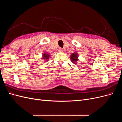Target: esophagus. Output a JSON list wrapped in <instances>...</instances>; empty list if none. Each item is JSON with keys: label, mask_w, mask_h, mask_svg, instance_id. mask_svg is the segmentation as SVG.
I'll return each instance as SVG.
<instances>
[{"label": "esophagus", "mask_w": 122, "mask_h": 122, "mask_svg": "<svg viewBox=\"0 0 122 122\" xmlns=\"http://www.w3.org/2000/svg\"><path fill=\"white\" fill-rule=\"evenodd\" d=\"M57 50H58V52H62V50H62V49L61 48V47H59L58 48V49H57Z\"/></svg>", "instance_id": "obj_1"}]
</instances>
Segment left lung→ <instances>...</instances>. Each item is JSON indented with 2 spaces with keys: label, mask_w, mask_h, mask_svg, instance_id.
Returning <instances> with one entry per match:
<instances>
[{
  "label": "left lung",
  "mask_w": 122,
  "mask_h": 122,
  "mask_svg": "<svg viewBox=\"0 0 122 122\" xmlns=\"http://www.w3.org/2000/svg\"><path fill=\"white\" fill-rule=\"evenodd\" d=\"M78 54L76 53H73L70 56V59L73 64H76V62L78 61Z\"/></svg>",
  "instance_id": "left-lung-1"
}]
</instances>
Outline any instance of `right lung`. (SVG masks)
Here are the masks:
<instances>
[{
  "label": "right lung",
  "mask_w": 122,
  "mask_h": 122,
  "mask_svg": "<svg viewBox=\"0 0 122 122\" xmlns=\"http://www.w3.org/2000/svg\"><path fill=\"white\" fill-rule=\"evenodd\" d=\"M50 57V55L48 53H44L43 54V59H44V60L47 61V60H48L49 58Z\"/></svg>",
  "instance_id": "add662e5"
}]
</instances>
